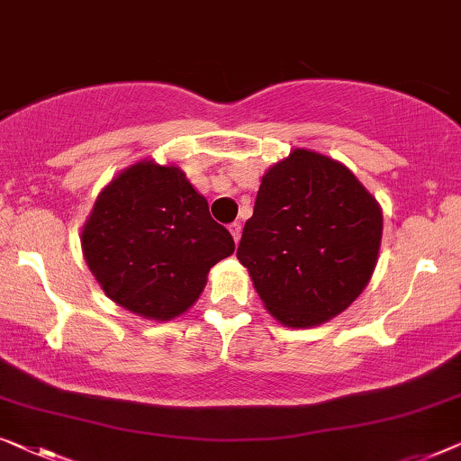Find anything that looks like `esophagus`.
I'll return each instance as SVG.
<instances>
[{
    "instance_id": "esophagus-1",
    "label": "esophagus",
    "mask_w": 461,
    "mask_h": 461,
    "mask_svg": "<svg viewBox=\"0 0 461 461\" xmlns=\"http://www.w3.org/2000/svg\"><path fill=\"white\" fill-rule=\"evenodd\" d=\"M230 233L233 236V242H240V236H242V225L231 223L230 225Z\"/></svg>"
}]
</instances>
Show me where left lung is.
<instances>
[{
    "label": "left lung",
    "mask_w": 461,
    "mask_h": 461,
    "mask_svg": "<svg viewBox=\"0 0 461 461\" xmlns=\"http://www.w3.org/2000/svg\"><path fill=\"white\" fill-rule=\"evenodd\" d=\"M380 240L382 211L357 177L298 148L265 173L236 255L269 313L309 328L361 294Z\"/></svg>",
    "instance_id": "obj_1"
}]
</instances>
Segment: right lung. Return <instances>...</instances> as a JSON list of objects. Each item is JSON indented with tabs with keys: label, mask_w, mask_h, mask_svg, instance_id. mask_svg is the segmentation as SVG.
I'll return each instance as SVG.
<instances>
[{
	"label": "right lung",
	"mask_w": 461,
	"mask_h": 461,
	"mask_svg": "<svg viewBox=\"0 0 461 461\" xmlns=\"http://www.w3.org/2000/svg\"><path fill=\"white\" fill-rule=\"evenodd\" d=\"M106 296L148 320H171L196 303L206 276L236 244L179 167L144 160L110 181L81 236Z\"/></svg>",
	"instance_id": "add662e5"
}]
</instances>
